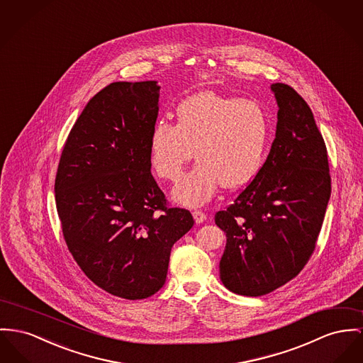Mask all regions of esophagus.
<instances>
[{
  "label": "esophagus",
  "mask_w": 363,
  "mask_h": 363,
  "mask_svg": "<svg viewBox=\"0 0 363 363\" xmlns=\"http://www.w3.org/2000/svg\"><path fill=\"white\" fill-rule=\"evenodd\" d=\"M194 220L196 224H201L206 220V213L202 211H194L193 212Z\"/></svg>",
  "instance_id": "esophagus-1"
}]
</instances>
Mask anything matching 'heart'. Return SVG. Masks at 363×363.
I'll list each match as a JSON object with an SVG mask.
<instances>
[{"instance_id": "b5f03b06", "label": "heart", "mask_w": 363, "mask_h": 363, "mask_svg": "<svg viewBox=\"0 0 363 363\" xmlns=\"http://www.w3.org/2000/svg\"><path fill=\"white\" fill-rule=\"evenodd\" d=\"M269 139L271 120L260 103L205 91L177 104L176 123H154L150 162L161 179L176 182L195 148L199 161L176 186L173 196L183 205L199 206L220 184L238 189L255 179L264 164Z\"/></svg>"}]
</instances>
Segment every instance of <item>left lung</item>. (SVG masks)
Here are the masks:
<instances>
[{"instance_id":"8db88e82","label":"left lung","mask_w":363,"mask_h":363,"mask_svg":"<svg viewBox=\"0 0 363 363\" xmlns=\"http://www.w3.org/2000/svg\"><path fill=\"white\" fill-rule=\"evenodd\" d=\"M271 89L279 110L266 162L215 215L227 237L220 279L250 297L281 288L308 263L332 191L326 145L310 106L286 84Z\"/></svg>"}]
</instances>
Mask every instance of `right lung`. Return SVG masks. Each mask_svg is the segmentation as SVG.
<instances>
[{"label":"right lung","instance_id":"add662e5","mask_svg":"<svg viewBox=\"0 0 363 363\" xmlns=\"http://www.w3.org/2000/svg\"><path fill=\"white\" fill-rule=\"evenodd\" d=\"M155 81L113 82L92 97L65 143L55 179L65 241L85 275L113 296L140 300L167 281L172 246L194 225L151 174Z\"/></svg>","mask_w":363,"mask_h":363}]
</instances>
